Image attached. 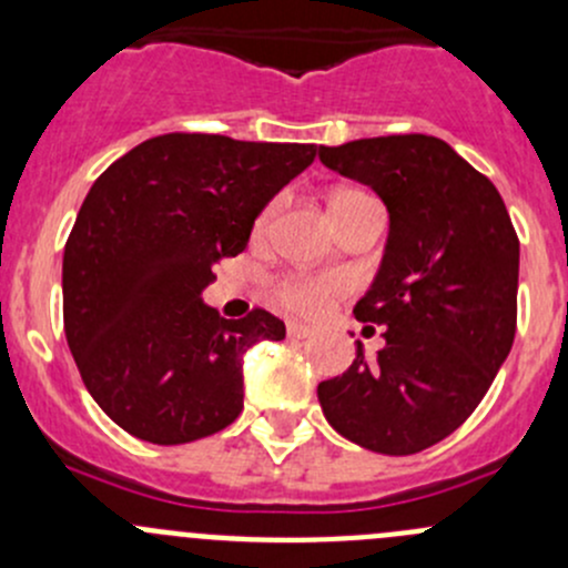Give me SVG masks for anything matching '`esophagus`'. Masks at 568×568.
<instances>
[{"label":"esophagus","mask_w":568,"mask_h":568,"mask_svg":"<svg viewBox=\"0 0 568 568\" xmlns=\"http://www.w3.org/2000/svg\"><path fill=\"white\" fill-rule=\"evenodd\" d=\"M285 329H288V337H296V341H302V337H311L313 332V326H307V324H300V321H288V326H285Z\"/></svg>","instance_id":"esophagus-1"}]
</instances>
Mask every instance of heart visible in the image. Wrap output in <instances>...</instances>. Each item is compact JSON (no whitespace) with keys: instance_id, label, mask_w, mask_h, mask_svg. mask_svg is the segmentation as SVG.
<instances>
[{"instance_id":"1","label":"heart","mask_w":568,"mask_h":568,"mask_svg":"<svg viewBox=\"0 0 568 568\" xmlns=\"http://www.w3.org/2000/svg\"><path fill=\"white\" fill-rule=\"evenodd\" d=\"M352 194H359V192H348V189H343V192L332 194V203L343 197H352ZM272 216H274V205H268V209L263 211L261 220H257V227L263 231ZM335 291H337L335 280H285V283L277 288V296L285 307H291V311L318 313Z\"/></svg>"}]
</instances>
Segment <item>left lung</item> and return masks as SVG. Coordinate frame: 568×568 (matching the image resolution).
Returning <instances> with one entry per match:
<instances>
[{"instance_id": "left-lung-1", "label": "left lung", "mask_w": 568, "mask_h": 568, "mask_svg": "<svg viewBox=\"0 0 568 568\" xmlns=\"http://www.w3.org/2000/svg\"><path fill=\"white\" fill-rule=\"evenodd\" d=\"M324 168L365 183L390 216L357 321L385 346L318 385L326 423L359 448L409 456L473 415L517 332L519 239L500 192L448 142L390 134L318 148ZM374 329V326H371Z\"/></svg>"}]
</instances>
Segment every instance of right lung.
<instances>
[{"label": "right lung", "instance_id": "obj_1", "mask_svg": "<svg viewBox=\"0 0 568 568\" xmlns=\"http://www.w3.org/2000/svg\"><path fill=\"white\" fill-rule=\"evenodd\" d=\"M313 159L300 142L164 134L90 186L62 255L65 337L88 393L131 437L183 445L239 417L244 354L283 341L285 324L222 318L203 291Z\"/></svg>", "mask_w": 568, "mask_h": 568}]
</instances>
